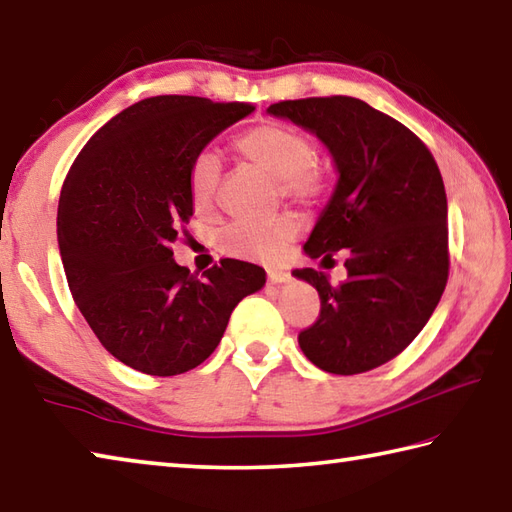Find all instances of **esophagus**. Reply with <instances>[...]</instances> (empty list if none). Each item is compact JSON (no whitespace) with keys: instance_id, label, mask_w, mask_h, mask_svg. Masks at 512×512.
<instances>
[{"instance_id":"obj_1","label":"esophagus","mask_w":512,"mask_h":512,"mask_svg":"<svg viewBox=\"0 0 512 512\" xmlns=\"http://www.w3.org/2000/svg\"><path fill=\"white\" fill-rule=\"evenodd\" d=\"M290 282V275L284 273V270H270L268 273V284L279 286V284H288Z\"/></svg>"}]
</instances>
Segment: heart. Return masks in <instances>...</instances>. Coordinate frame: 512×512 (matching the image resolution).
Segmentation results:
<instances>
[{
  "label": "heart",
  "instance_id": "obj_1",
  "mask_svg": "<svg viewBox=\"0 0 512 512\" xmlns=\"http://www.w3.org/2000/svg\"><path fill=\"white\" fill-rule=\"evenodd\" d=\"M239 155L277 177L279 190L293 199H313L324 186L322 173L315 162V144L299 130L284 124H259L235 142ZM222 177V162L213 150H199L188 166V195L197 210H206L215 202ZM299 233V222L288 213L264 219H239L228 224L222 233V244L228 253L255 259V262H277L286 246Z\"/></svg>",
  "mask_w": 512,
  "mask_h": 512
}]
</instances>
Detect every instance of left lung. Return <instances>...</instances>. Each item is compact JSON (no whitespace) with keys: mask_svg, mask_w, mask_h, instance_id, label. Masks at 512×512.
I'll use <instances>...</instances> for the list:
<instances>
[{"mask_svg":"<svg viewBox=\"0 0 512 512\" xmlns=\"http://www.w3.org/2000/svg\"><path fill=\"white\" fill-rule=\"evenodd\" d=\"M268 115L313 133L339 175L304 250L326 262L346 248L348 277L335 286L322 270H293L322 299L317 322L299 333V348L326 373H366L402 353L442 299V173L422 139L362 99H290L268 106Z\"/></svg>","mask_w":512,"mask_h":512,"instance_id":"obj_1","label":"left lung"}]
</instances>
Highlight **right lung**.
Wrapping results in <instances>:
<instances>
[{
	"instance_id": "right-lung-1",
	"label": "right lung",
	"mask_w": 512,
	"mask_h": 512,
	"mask_svg": "<svg viewBox=\"0 0 512 512\" xmlns=\"http://www.w3.org/2000/svg\"><path fill=\"white\" fill-rule=\"evenodd\" d=\"M253 110L148 97L99 128L68 170L57 208L68 288L102 346L139 373L170 377L202 364L233 308L266 284L262 266L239 259L199 279L170 250L193 217L190 159Z\"/></svg>"
}]
</instances>
